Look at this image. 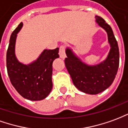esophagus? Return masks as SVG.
Instances as JSON below:
<instances>
[{
	"label": "esophagus",
	"mask_w": 128,
	"mask_h": 128,
	"mask_svg": "<svg viewBox=\"0 0 128 128\" xmlns=\"http://www.w3.org/2000/svg\"><path fill=\"white\" fill-rule=\"evenodd\" d=\"M59 56L60 57L64 59L66 57V46L65 45H60L59 48Z\"/></svg>",
	"instance_id": "obj_1"
}]
</instances>
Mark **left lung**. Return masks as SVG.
<instances>
[{"mask_svg": "<svg viewBox=\"0 0 128 128\" xmlns=\"http://www.w3.org/2000/svg\"><path fill=\"white\" fill-rule=\"evenodd\" d=\"M96 22L108 34L110 50L105 60L95 66H89L74 54L71 49L66 50L65 64L73 83L78 90L90 94H97L112 85L119 65V51L112 28L105 20L96 16Z\"/></svg>", "mask_w": 128, "mask_h": 128, "instance_id": "8db88e82", "label": "left lung"}]
</instances>
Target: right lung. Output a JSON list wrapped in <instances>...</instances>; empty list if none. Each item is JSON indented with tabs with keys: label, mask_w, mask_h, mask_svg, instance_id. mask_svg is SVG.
<instances>
[{
	"label": "right lung",
	"mask_w": 128,
	"mask_h": 128,
	"mask_svg": "<svg viewBox=\"0 0 128 128\" xmlns=\"http://www.w3.org/2000/svg\"><path fill=\"white\" fill-rule=\"evenodd\" d=\"M22 27L20 22L11 35L6 58L8 76L14 88L22 97L30 100H42L52 89V62L59 57L58 48L44 50L30 64L19 62L15 55V44L17 34Z\"/></svg>",
	"instance_id": "add662e5"
}]
</instances>
